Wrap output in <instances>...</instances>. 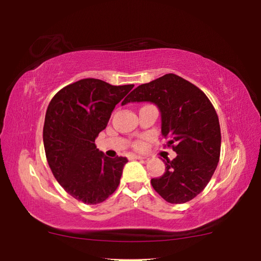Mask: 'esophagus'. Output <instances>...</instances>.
I'll use <instances>...</instances> for the list:
<instances>
[{"mask_svg":"<svg viewBox=\"0 0 261 261\" xmlns=\"http://www.w3.org/2000/svg\"><path fill=\"white\" fill-rule=\"evenodd\" d=\"M132 159H136V160H137V159H138V160H139V159H146V156L137 155V154H134V155H132Z\"/></svg>","mask_w":261,"mask_h":261,"instance_id":"1","label":"esophagus"}]
</instances>
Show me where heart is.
I'll list each match as a JSON object with an SVG mask.
<instances>
[{"mask_svg": "<svg viewBox=\"0 0 261 261\" xmlns=\"http://www.w3.org/2000/svg\"><path fill=\"white\" fill-rule=\"evenodd\" d=\"M143 146H144L143 143H137V144H136V148H138V149L143 148Z\"/></svg>", "mask_w": 261, "mask_h": 261, "instance_id": "obj_1", "label": "heart"}]
</instances>
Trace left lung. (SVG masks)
<instances>
[{
  "label": "left lung",
  "mask_w": 261,
  "mask_h": 261,
  "mask_svg": "<svg viewBox=\"0 0 261 261\" xmlns=\"http://www.w3.org/2000/svg\"><path fill=\"white\" fill-rule=\"evenodd\" d=\"M152 102L161 113V132L177 153L166 159V171L152 178L153 189L170 204H184L198 196L218 167L221 149L219 117L206 94L174 73L143 84L122 105Z\"/></svg>",
  "instance_id": "left-lung-1"
}]
</instances>
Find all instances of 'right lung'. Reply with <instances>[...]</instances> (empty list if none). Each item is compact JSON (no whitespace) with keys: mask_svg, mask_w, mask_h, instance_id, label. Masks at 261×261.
<instances>
[{"mask_svg":"<svg viewBox=\"0 0 261 261\" xmlns=\"http://www.w3.org/2000/svg\"><path fill=\"white\" fill-rule=\"evenodd\" d=\"M135 85L86 78L65 86L48 105L43 145L51 173L74 199L105 201L120 184L126 158H107L95 146L113 110Z\"/></svg>","mask_w":261,"mask_h":261,"instance_id":"obj_1","label":"right lung"}]
</instances>
